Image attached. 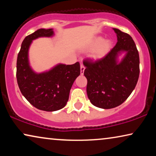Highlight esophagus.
<instances>
[{"label": "esophagus", "instance_id": "esophagus-1", "mask_svg": "<svg viewBox=\"0 0 156 156\" xmlns=\"http://www.w3.org/2000/svg\"><path fill=\"white\" fill-rule=\"evenodd\" d=\"M84 69H85V67L82 65V64H81V65H80V72H81V74H82V75L84 74Z\"/></svg>", "mask_w": 156, "mask_h": 156}]
</instances>
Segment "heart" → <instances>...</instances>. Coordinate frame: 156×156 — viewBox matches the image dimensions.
Instances as JSON below:
<instances>
[{"label":"heart","instance_id":"1","mask_svg":"<svg viewBox=\"0 0 156 156\" xmlns=\"http://www.w3.org/2000/svg\"><path fill=\"white\" fill-rule=\"evenodd\" d=\"M112 42L109 40H104L102 37L95 38L89 44V50H94L92 57L94 59H101L109 52L112 48Z\"/></svg>","mask_w":156,"mask_h":156}]
</instances>
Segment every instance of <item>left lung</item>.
<instances>
[{
	"mask_svg": "<svg viewBox=\"0 0 156 156\" xmlns=\"http://www.w3.org/2000/svg\"><path fill=\"white\" fill-rule=\"evenodd\" d=\"M113 30L117 36L114 48L97 61H83L89 99L94 106L104 109L116 107L127 99L135 89L140 73L139 55L135 42L129 34ZM123 51L126 55L118 63L117 57Z\"/></svg>",
	"mask_w": 156,
	"mask_h": 156,
	"instance_id": "obj_1",
	"label": "left lung"
}]
</instances>
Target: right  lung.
Instances as JSON below:
<instances>
[{
	"label": "right lung",
	"instance_id": "obj_1",
	"mask_svg": "<svg viewBox=\"0 0 156 156\" xmlns=\"http://www.w3.org/2000/svg\"><path fill=\"white\" fill-rule=\"evenodd\" d=\"M53 35L52 28H42L27 35L22 42L17 59L16 77L21 93L32 105L45 112L65 107L72 84L80 74L79 62L70 65L59 64L50 71L40 74L30 67L28 50L32 41Z\"/></svg>",
	"mask_w": 156,
	"mask_h": 156
}]
</instances>
